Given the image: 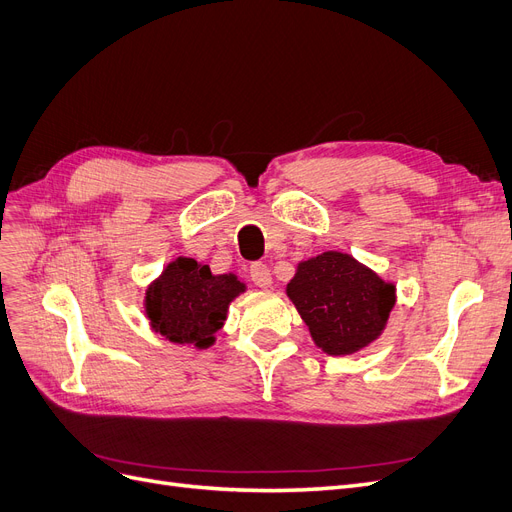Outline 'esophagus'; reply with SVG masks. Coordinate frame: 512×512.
I'll return each mask as SVG.
<instances>
[{
    "mask_svg": "<svg viewBox=\"0 0 512 512\" xmlns=\"http://www.w3.org/2000/svg\"><path fill=\"white\" fill-rule=\"evenodd\" d=\"M249 276H251L255 285L261 287V289H268L272 285V274H270L266 263H259V261L253 263L251 270H249Z\"/></svg>",
    "mask_w": 512,
    "mask_h": 512,
    "instance_id": "obj_1",
    "label": "esophagus"
}]
</instances>
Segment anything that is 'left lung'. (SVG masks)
Masks as SVG:
<instances>
[{
  "label": "left lung",
  "mask_w": 512,
  "mask_h": 512,
  "mask_svg": "<svg viewBox=\"0 0 512 512\" xmlns=\"http://www.w3.org/2000/svg\"><path fill=\"white\" fill-rule=\"evenodd\" d=\"M287 295L314 344L331 356L354 354L375 342L396 301L392 282L339 251L301 261Z\"/></svg>",
  "instance_id": "1"
}]
</instances>
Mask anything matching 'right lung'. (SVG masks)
Wrapping results in <instances>:
<instances>
[{"instance_id": "right-lung-1", "label": "right lung", "mask_w": 512, "mask_h": 512, "mask_svg": "<svg viewBox=\"0 0 512 512\" xmlns=\"http://www.w3.org/2000/svg\"><path fill=\"white\" fill-rule=\"evenodd\" d=\"M236 274H213L189 257L170 261L145 291V314L156 333L168 342L208 348L223 327L227 308L244 293Z\"/></svg>"}]
</instances>
